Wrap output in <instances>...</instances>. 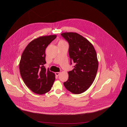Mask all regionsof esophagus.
<instances>
[{
  "label": "esophagus",
  "instance_id": "34e87169",
  "mask_svg": "<svg viewBox=\"0 0 127 127\" xmlns=\"http://www.w3.org/2000/svg\"><path fill=\"white\" fill-rule=\"evenodd\" d=\"M55 74L57 76H58L60 74V72H56L55 73Z\"/></svg>",
  "mask_w": 127,
  "mask_h": 127
}]
</instances>
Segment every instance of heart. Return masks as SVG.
I'll use <instances>...</instances> for the list:
<instances>
[{"label":"heart","instance_id":"obj_1","mask_svg":"<svg viewBox=\"0 0 127 127\" xmlns=\"http://www.w3.org/2000/svg\"><path fill=\"white\" fill-rule=\"evenodd\" d=\"M63 42H65L64 41V40H60L59 42V43H63Z\"/></svg>","mask_w":127,"mask_h":127}]
</instances>
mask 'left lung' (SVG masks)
I'll list each match as a JSON object with an SVG mask.
<instances>
[{
	"label": "left lung",
	"mask_w": 127,
	"mask_h": 127,
	"mask_svg": "<svg viewBox=\"0 0 127 127\" xmlns=\"http://www.w3.org/2000/svg\"><path fill=\"white\" fill-rule=\"evenodd\" d=\"M61 35L69 43L70 64L72 61L75 64L64 85L73 93L81 94L91 87L96 77L98 68L96 51L87 39L77 33L65 32Z\"/></svg>",
	"instance_id": "1"
}]
</instances>
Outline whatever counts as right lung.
Instances as JSON below:
<instances>
[{
	"label": "right lung",
	"instance_id": "add662e5",
	"mask_svg": "<svg viewBox=\"0 0 127 127\" xmlns=\"http://www.w3.org/2000/svg\"><path fill=\"white\" fill-rule=\"evenodd\" d=\"M56 35L39 36L31 41L23 51L19 68L21 77L33 92L43 94L51 90L55 80L54 73L46 69L45 53L47 46Z\"/></svg>",
	"mask_w": 127,
	"mask_h": 127
}]
</instances>
